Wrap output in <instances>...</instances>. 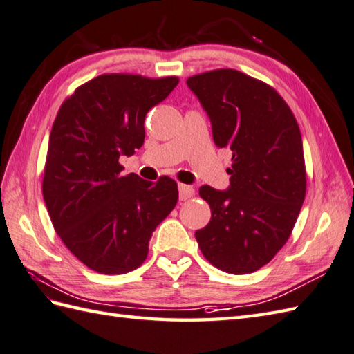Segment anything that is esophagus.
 Wrapping results in <instances>:
<instances>
[{
	"mask_svg": "<svg viewBox=\"0 0 354 354\" xmlns=\"http://www.w3.org/2000/svg\"><path fill=\"white\" fill-rule=\"evenodd\" d=\"M194 195V187L189 185H178V197L180 200H187Z\"/></svg>",
	"mask_w": 354,
	"mask_h": 354,
	"instance_id": "34e87169",
	"label": "esophagus"
}]
</instances>
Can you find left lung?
I'll use <instances>...</instances> for the list:
<instances>
[{"mask_svg": "<svg viewBox=\"0 0 354 354\" xmlns=\"http://www.w3.org/2000/svg\"><path fill=\"white\" fill-rule=\"evenodd\" d=\"M186 84L209 116L215 145L233 153L229 187H200L212 218L195 238L218 270L254 272L285 245L303 206L300 129L271 86L241 71H209Z\"/></svg>", "mask_w": 354, "mask_h": 354, "instance_id": "obj_1", "label": "left lung"}]
</instances>
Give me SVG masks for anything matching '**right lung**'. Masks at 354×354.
Wrapping results in <instances>:
<instances>
[{
    "label": "right lung",
    "instance_id": "add662e5",
    "mask_svg": "<svg viewBox=\"0 0 354 354\" xmlns=\"http://www.w3.org/2000/svg\"><path fill=\"white\" fill-rule=\"evenodd\" d=\"M177 83V77L98 75L75 89L53 124L45 206L71 253L100 274L139 268L156 227L176 207L174 180L122 176L118 160L142 147L148 111Z\"/></svg>",
    "mask_w": 354,
    "mask_h": 354
}]
</instances>
